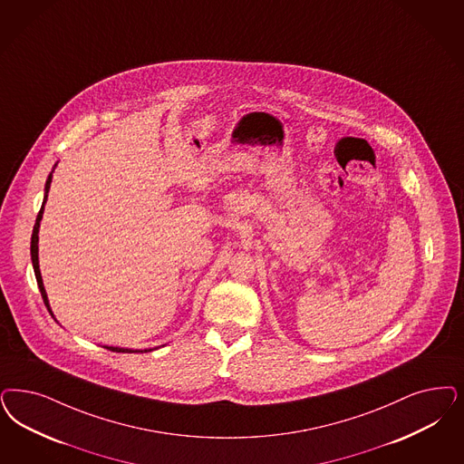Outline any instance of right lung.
Instances as JSON below:
<instances>
[{
  "instance_id": "right-lung-1",
  "label": "right lung",
  "mask_w": 464,
  "mask_h": 464,
  "mask_svg": "<svg viewBox=\"0 0 464 464\" xmlns=\"http://www.w3.org/2000/svg\"><path fill=\"white\" fill-rule=\"evenodd\" d=\"M51 178H53V176L49 175L48 179H46L43 208H41V210H39V214H37V218H35V224H34L33 238H31V256H33L34 274H35V279H37V286H39V291H41V296H43V300H44V304L48 306L49 314L53 315V312H51V308H49L48 295H46V289H44V285H43V277H41V271H39V245H37V243H39V226H41V219H43V214H44V204H46V200H48L49 187H51ZM106 350L116 353L152 352V350H144V352H137V350H135V352H133V350H125V348H114V346H106Z\"/></svg>"
}]
</instances>
